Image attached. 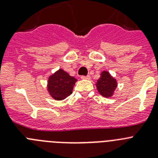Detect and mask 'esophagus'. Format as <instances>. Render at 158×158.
Listing matches in <instances>:
<instances>
[{
  "instance_id": "esophagus-1",
  "label": "esophagus",
  "mask_w": 158,
  "mask_h": 158,
  "mask_svg": "<svg viewBox=\"0 0 158 158\" xmlns=\"http://www.w3.org/2000/svg\"><path fill=\"white\" fill-rule=\"evenodd\" d=\"M90 76L89 75H88V76H82L81 77V79L82 80H89L90 79Z\"/></svg>"
}]
</instances>
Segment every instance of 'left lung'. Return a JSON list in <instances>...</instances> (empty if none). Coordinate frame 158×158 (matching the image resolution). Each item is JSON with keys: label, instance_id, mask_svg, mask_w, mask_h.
<instances>
[{"label": "left lung", "instance_id": "1", "mask_svg": "<svg viewBox=\"0 0 158 158\" xmlns=\"http://www.w3.org/2000/svg\"><path fill=\"white\" fill-rule=\"evenodd\" d=\"M96 89L101 96L110 98L114 95L118 84L115 77H113L109 72L104 70L100 73V77L96 83Z\"/></svg>", "mask_w": 158, "mask_h": 158}]
</instances>
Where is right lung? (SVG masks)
I'll return each mask as SVG.
<instances>
[{
    "instance_id": "obj_1",
    "label": "right lung",
    "mask_w": 158,
    "mask_h": 158,
    "mask_svg": "<svg viewBox=\"0 0 158 158\" xmlns=\"http://www.w3.org/2000/svg\"><path fill=\"white\" fill-rule=\"evenodd\" d=\"M76 78L70 76L62 69H59L48 77L47 89L54 100H62L73 93Z\"/></svg>"
}]
</instances>
